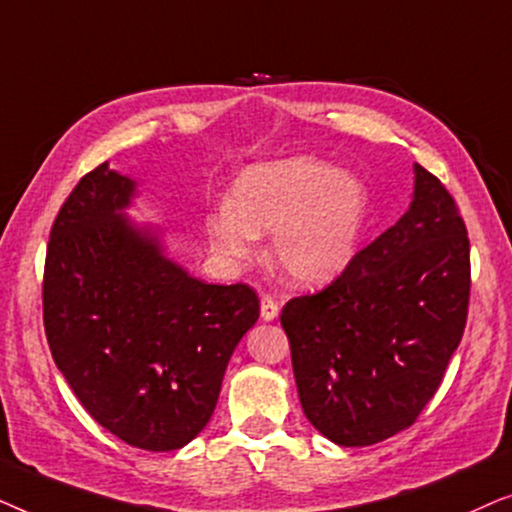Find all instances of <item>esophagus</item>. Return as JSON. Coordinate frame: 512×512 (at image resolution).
I'll list each match as a JSON object with an SVG mask.
<instances>
[{"label":"esophagus","instance_id":"esophagus-1","mask_svg":"<svg viewBox=\"0 0 512 512\" xmlns=\"http://www.w3.org/2000/svg\"><path fill=\"white\" fill-rule=\"evenodd\" d=\"M277 314H279V303L272 296H263L261 298V317L265 319V321H272V319H277Z\"/></svg>","mask_w":512,"mask_h":512}]
</instances>
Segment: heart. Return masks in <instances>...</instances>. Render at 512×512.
<instances>
[{
    "label": "heart",
    "mask_w": 512,
    "mask_h": 512,
    "mask_svg": "<svg viewBox=\"0 0 512 512\" xmlns=\"http://www.w3.org/2000/svg\"><path fill=\"white\" fill-rule=\"evenodd\" d=\"M366 205V188L352 174L289 158L244 170L205 226L212 247L235 261L254 256L258 237L272 233V265L296 284H321L354 258Z\"/></svg>",
    "instance_id": "heart-1"
}]
</instances>
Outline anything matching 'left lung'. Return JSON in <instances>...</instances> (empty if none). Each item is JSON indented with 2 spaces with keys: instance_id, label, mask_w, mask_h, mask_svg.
I'll return each instance as SVG.
<instances>
[{
  "instance_id": "obj_1",
  "label": "left lung",
  "mask_w": 512,
  "mask_h": 512,
  "mask_svg": "<svg viewBox=\"0 0 512 512\" xmlns=\"http://www.w3.org/2000/svg\"><path fill=\"white\" fill-rule=\"evenodd\" d=\"M468 298L466 223L443 181L415 165V198L396 226L279 314L314 429L366 447L415 424L459 347Z\"/></svg>"
}]
</instances>
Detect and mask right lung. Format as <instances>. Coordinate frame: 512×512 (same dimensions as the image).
<instances>
[{
    "instance_id": "right-lung-1",
    "label": "right lung",
    "mask_w": 512,
    "mask_h": 512,
    "mask_svg": "<svg viewBox=\"0 0 512 512\" xmlns=\"http://www.w3.org/2000/svg\"><path fill=\"white\" fill-rule=\"evenodd\" d=\"M132 193L135 181L102 163L60 207L41 284L44 331L97 424L139 450L170 452L207 426L261 305L249 284H205L167 261L121 216Z\"/></svg>"
}]
</instances>
